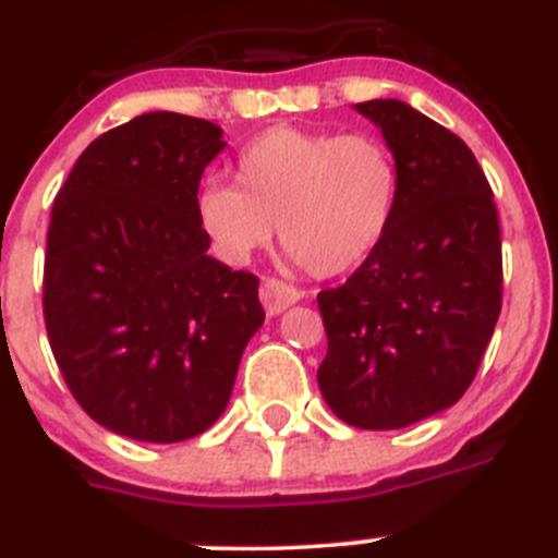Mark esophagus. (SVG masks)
<instances>
[{
	"label": "esophagus",
	"mask_w": 558,
	"mask_h": 558,
	"mask_svg": "<svg viewBox=\"0 0 558 558\" xmlns=\"http://www.w3.org/2000/svg\"><path fill=\"white\" fill-rule=\"evenodd\" d=\"M259 299H263L265 310H268L270 315L282 313V310H288L290 304H295L299 299H302V290L293 288V284L288 282H279V279H265L263 288H259Z\"/></svg>",
	"instance_id": "esophagus-1"
}]
</instances>
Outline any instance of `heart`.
<instances>
[{"label": "heart", "instance_id": "obj_1", "mask_svg": "<svg viewBox=\"0 0 558 558\" xmlns=\"http://www.w3.org/2000/svg\"><path fill=\"white\" fill-rule=\"evenodd\" d=\"M234 183L198 192L201 229L229 263H245L274 240L315 276L357 268L391 229L399 165L377 133H327L276 125L243 145Z\"/></svg>", "mask_w": 558, "mask_h": 558}]
</instances>
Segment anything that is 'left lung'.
<instances>
[{
  "mask_svg": "<svg viewBox=\"0 0 558 558\" xmlns=\"http://www.w3.org/2000/svg\"><path fill=\"white\" fill-rule=\"evenodd\" d=\"M399 165L391 229L340 288L318 293V388L360 430H397L456 405L502 307L500 220L475 153L408 102H357Z\"/></svg>",
  "mask_w": 558,
  "mask_h": 558,
  "instance_id": "8db88e82",
  "label": "left lung"
}]
</instances>
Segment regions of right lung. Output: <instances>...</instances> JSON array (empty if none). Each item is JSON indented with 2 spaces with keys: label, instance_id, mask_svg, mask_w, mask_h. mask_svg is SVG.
<instances>
[{
  "label": "right lung",
  "instance_id": "right-lung-1",
  "mask_svg": "<svg viewBox=\"0 0 558 558\" xmlns=\"http://www.w3.org/2000/svg\"><path fill=\"white\" fill-rule=\"evenodd\" d=\"M220 133L186 113L133 117L81 153L52 204L49 349L77 405L136 441L209 430L265 322L259 279L206 254L195 211Z\"/></svg>",
  "mask_w": 558,
  "mask_h": 558
}]
</instances>
